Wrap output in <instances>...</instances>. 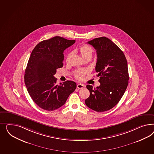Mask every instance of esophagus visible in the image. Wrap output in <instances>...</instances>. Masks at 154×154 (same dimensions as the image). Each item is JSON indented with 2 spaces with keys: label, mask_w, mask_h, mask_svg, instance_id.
<instances>
[{
  "label": "esophagus",
  "mask_w": 154,
  "mask_h": 154,
  "mask_svg": "<svg viewBox=\"0 0 154 154\" xmlns=\"http://www.w3.org/2000/svg\"><path fill=\"white\" fill-rule=\"evenodd\" d=\"M84 87H85V86H84V85H82V84H77V89H83V88H84Z\"/></svg>",
  "instance_id": "34e87169"
}]
</instances>
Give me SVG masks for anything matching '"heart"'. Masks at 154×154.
<instances>
[{
	"instance_id": "heart-1",
	"label": "heart",
	"mask_w": 154,
	"mask_h": 154,
	"mask_svg": "<svg viewBox=\"0 0 154 154\" xmlns=\"http://www.w3.org/2000/svg\"><path fill=\"white\" fill-rule=\"evenodd\" d=\"M80 52L81 55L83 56L85 59L88 58V57H91L93 53V48L89 45H82L79 47L77 50ZM73 55V52H69L66 57V62L67 63H69L70 62V59ZM88 73V70L86 69H79L77 70L75 73V77L79 80H82L83 79L85 75Z\"/></svg>"
}]
</instances>
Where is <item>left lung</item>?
<instances>
[{
	"label": "left lung",
	"mask_w": 154,
	"mask_h": 154,
	"mask_svg": "<svg viewBox=\"0 0 154 154\" xmlns=\"http://www.w3.org/2000/svg\"><path fill=\"white\" fill-rule=\"evenodd\" d=\"M88 43L97 50L95 70L100 85L94 89L86 86L90 94L85 104L95 111L104 112L114 107L126 90L129 79L128 63L123 52L108 38H97Z\"/></svg>",
	"instance_id": "8db88e82"
}]
</instances>
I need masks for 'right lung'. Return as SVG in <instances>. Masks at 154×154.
I'll return each mask as SVG.
<instances>
[{"instance_id":"obj_1","label":"right lung","mask_w":154,"mask_h":154,"mask_svg":"<svg viewBox=\"0 0 154 154\" xmlns=\"http://www.w3.org/2000/svg\"><path fill=\"white\" fill-rule=\"evenodd\" d=\"M75 42L54 37L39 42L30 55L25 72V84L33 101L45 110L61 107L76 89L72 81L57 85L54 77L57 69L63 66V52Z\"/></svg>"}]
</instances>
